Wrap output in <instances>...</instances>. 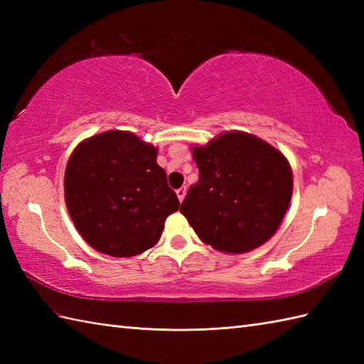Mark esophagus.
<instances>
[{"mask_svg":"<svg viewBox=\"0 0 364 364\" xmlns=\"http://www.w3.org/2000/svg\"><path fill=\"white\" fill-rule=\"evenodd\" d=\"M176 197H178V200H180V202H183L184 200V197H186V188H180L176 191Z\"/></svg>","mask_w":364,"mask_h":364,"instance_id":"obj_1","label":"esophagus"}]
</instances>
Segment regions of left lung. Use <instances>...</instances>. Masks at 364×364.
<instances>
[{
	"label": "left lung",
	"instance_id": "obj_1",
	"mask_svg": "<svg viewBox=\"0 0 364 364\" xmlns=\"http://www.w3.org/2000/svg\"><path fill=\"white\" fill-rule=\"evenodd\" d=\"M200 178L180 213L213 249L239 255L258 249L280 227L292 197L284 154L255 134L225 131L192 146Z\"/></svg>",
	"mask_w": 364,
	"mask_h": 364
}]
</instances>
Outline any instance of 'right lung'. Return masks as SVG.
<instances>
[{
    "label": "right lung",
    "mask_w": 364,
    "mask_h": 364,
    "mask_svg": "<svg viewBox=\"0 0 364 364\" xmlns=\"http://www.w3.org/2000/svg\"><path fill=\"white\" fill-rule=\"evenodd\" d=\"M156 158V146L120 129L84 139L73 150L64 175L65 205L92 249L128 258L159 241L180 202Z\"/></svg>",
    "instance_id": "1"
}]
</instances>
